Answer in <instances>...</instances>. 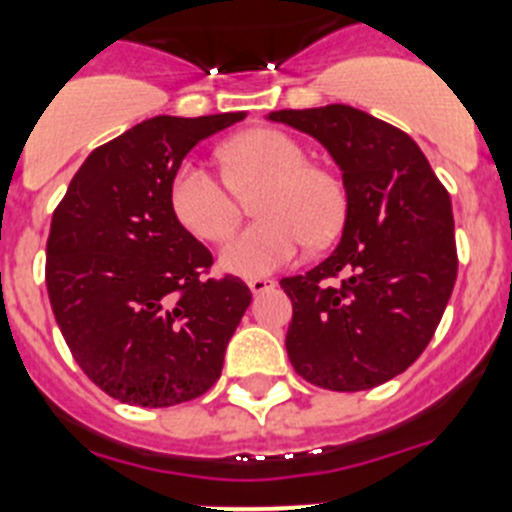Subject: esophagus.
Wrapping results in <instances>:
<instances>
[{
	"label": "esophagus",
	"mask_w": 512,
	"mask_h": 512,
	"mask_svg": "<svg viewBox=\"0 0 512 512\" xmlns=\"http://www.w3.org/2000/svg\"><path fill=\"white\" fill-rule=\"evenodd\" d=\"M247 287L252 289V294H265L275 289V280H270V277H252V280H247Z\"/></svg>",
	"instance_id": "obj_1"
}]
</instances>
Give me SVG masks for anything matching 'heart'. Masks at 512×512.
Here are the masks:
<instances>
[{
  "label": "heart",
  "mask_w": 512,
  "mask_h": 512,
  "mask_svg": "<svg viewBox=\"0 0 512 512\" xmlns=\"http://www.w3.org/2000/svg\"><path fill=\"white\" fill-rule=\"evenodd\" d=\"M225 178L188 158L170 178V208L188 232L223 242L242 213L240 195H252L257 223L232 237L220 267L240 277H265L299 252L324 245L347 215V193L332 170L307 163L302 143L275 128H255L230 138L218 151Z\"/></svg>",
  "instance_id": "obj_1"
}]
</instances>
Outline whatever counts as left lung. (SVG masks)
<instances>
[{"instance_id":"left-lung-1","label":"left lung","mask_w":512,"mask_h":512,"mask_svg":"<svg viewBox=\"0 0 512 512\" xmlns=\"http://www.w3.org/2000/svg\"><path fill=\"white\" fill-rule=\"evenodd\" d=\"M270 121L317 138L347 190L337 250L280 282L292 299L289 361L322 389H374L421 356L456 285L448 190L414 138L359 108L272 111Z\"/></svg>"}]
</instances>
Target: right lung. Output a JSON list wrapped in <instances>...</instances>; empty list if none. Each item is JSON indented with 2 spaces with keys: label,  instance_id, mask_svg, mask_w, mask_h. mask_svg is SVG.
Here are the masks:
<instances>
[{
  "label": "right lung",
  "instance_id": "add662e5",
  "mask_svg": "<svg viewBox=\"0 0 512 512\" xmlns=\"http://www.w3.org/2000/svg\"><path fill=\"white\" fill-rule=\"evenodd\" d=\"M247 113L156 116L98 146L56 205L46 240V289L76 364L131 406L203 396L250 287L205 277L213 255L170 208V178L203 138Z\"/></svg>",
  "mask_w": 512,
  "mask_h": 512
}]
</instances>
